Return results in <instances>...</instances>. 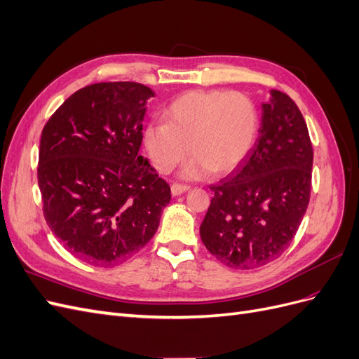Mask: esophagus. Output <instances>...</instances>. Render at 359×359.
<instances>
[{
	"instance_id": "34e87169",
	"label": "esophagus",
	"mask_w": 359,
	"mask_h": 359,
	"mask_svg": "<svg viewBox=\"0 0 359 359\" xmlns=\"http://www.w3.org/2000/svg\"><path fill=\"white\" fill-rule=\"evenodd\" d=\"M189 190H190V186H186V184H178V182L172 184V187H170V191L173 196H178V194H182Z\"/></svg>"
}]
</instances>
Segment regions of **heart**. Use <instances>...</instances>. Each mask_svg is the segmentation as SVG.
I'll return each instance as SVG.
<instances>
[{
  "label": "heart",
  "mask_w": 359,
  "mask_h": 359,
  "mask_svg": "<svg viewBox=\"0 0 359 359\" xmlns=\"http://www.w3.org/2000/svg\"><path fill=\"white\" fill-rule=\"evenodd\" d=\"M166 123H149L144 144L160 173H169L190 153L184 175L210 170L224 175L253 149L260 124L257 104L241 91L194 90L180 95L165 111Z\"/></svg>",
  "instance_id": "b5f03b06"
}]
</instances>
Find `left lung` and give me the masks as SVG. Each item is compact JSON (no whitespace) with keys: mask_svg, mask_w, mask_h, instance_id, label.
<instances>
[{"mask_svg":"<svg viewBox=\"0 0 359 359\" xmlns=\"http://www.w3.org/2000/svg\"><path fill=\"white\" fill-rule=\"evenodd\" d=\"M262 111L247 161L210 187L214 196L201 224L208 252L236 269L264 266L283 255L310 202L313 147L301 111L278 90Z\"/></svg>","mask_w":359,"mask_h":359,"instance_id":"left-lung-1","label":"left lung"}]
</instances>
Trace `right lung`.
Instances as JSON below:
<instances>
[{
	"label": "right lung",
	"mask_w": 359,
	"mask_h": 359,
	"mask_svg": "<svg viewBox=\"0 0 359 359\" xmlns=\"http://www.w3.org/2000/svg\"><path fill=\"white\" fill-rule=\"evenodd\" d=\"M137 82L76 91L43 127L37 178L43 215L69 252L115 266L154 236L169 184L139 156L147 100Z\"/></svg>",
	"instance_id": "1"
}]
</instances>
